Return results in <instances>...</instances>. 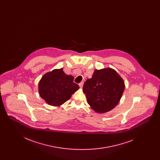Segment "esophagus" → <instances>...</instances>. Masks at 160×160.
Masks as SVG:
<instances>
[{
  "mask_svg": "<svg viewBox=\"0 0 160 160\" xmlns=\"http://www.w3.org/2000/svg\"><path fill=\"white\" fill-rule=\"evenodd\" d=\"M84 83L82 82H81V83H79V86L80 87V88H82L83 87V86Z\"/></svg>",
  "mask_w": 160,
  "mask_h": 160,
  "instance_id": "obj_1",
  "label": "esophagus"
}]
</instances>
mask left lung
<instances>
[{"label": "left lung", "mask_w": 160, "mask_h": 160, "mask_svg": "<svg viewBox=\"0 0 160 160\" xmlns=\"http://www.w3.org/2000/svg\"><path fill=\"white\" fill-rule=\"evenodd\" d=\"M125 89L123 80L114 69L95 70L91 78L84 83L88 103L98 113L110 111L118 105Z\"/></svg>", "instance_id": "obj_1"}]
</instances>
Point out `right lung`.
<instances>
[{"instance_id":"add662e5","label":"right lung","mask_w":160,"mask_h":160,"mask_svg":"<svg viewBox=\"0 0 160 160\" xmlns=\"http://www.w3.org/2000/svg\"><path fill=\"white\" fill-rule=\"evenodd\" d=\"M74 77L64 73L63 69L46 74L39 83L40 97L51 106H58L68 101L79 88Z\"/></svg>"}]
</instances>
